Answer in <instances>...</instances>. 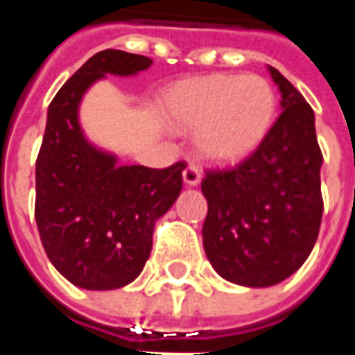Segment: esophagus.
Instances as JSON below:
<instances>
[{"label": "esophagus", "instance_id": "1", "mask_svg": "<svg viewBox=\"0 0 355 355\" xmlns=\"http://www.w3.org/2000/svg\"><path fill=\"white\" fill-rule=\"evenodd\" d=\"M182 180L184 184L188 186H198L201 180V173L196 165H188L184 171H182Z\"/></svg>", "mask_w": 355, "mask_h": 355}]
</instances>
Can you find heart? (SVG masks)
<instances>
[{
  "instance_id": "obj_1",
  "label": "heart",
  "mask_w": 355,
  "mask_h": 355,
  "mask_svg": "<svg viewBox=\"0 0 355 355\" xmlns=\"http://www.w3.org/2000/svg\"><path fill=\"white\" fill-rule=\"evenodd\" d=\"M277 110L274 85L257 73H211L182 81L165 102V114L180 131H196L201 157L232 163L261 144Z\"/></svg>"
}]
</instances>
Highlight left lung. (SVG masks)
I'll list each match as a JSON object with an SVG mask.
<instances>
[{
    "label": "left lung",
    "instance_id": "obj_1",
    "mask_svg": "<svg viewBox=\"0 0 355 355\" xmlns=\"http://www.w3.org/2000/svg\"><path fill=\"white\" fill-rule=\"evenodd\" d=\"M282 114L253 154L201 180L207 200L203 249L226 282L272 287L312 253L320 234L323 163L312 106L275 68Z\"/></svg>",
    "mask_w": 355,
    "mask_h": 355
}]
</instances>
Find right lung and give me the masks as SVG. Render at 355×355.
I'll return each mask as SVG.
<instances>
[{
    "label": "right lung",
    "instance_id": "1",
    "mask_svg": "<svg viewBox=\"0 0 355 355\" xmlns=\"http://www.w3.org/2000/svg\"><path fill=\"white\" fill-rule=\"evenodd\" d=\"M152 58L96 53L60 87L47 110L35 162V223L43 249L66 279L89 291L135 282L152 251L155 223L182 190L184 163L167 169L119 165L94 146L80 123L83 96L106 76L129 78Z\"/></svg>",
    "mask_w": 355,
    "mask_h": 355
}]
</instances>
